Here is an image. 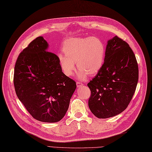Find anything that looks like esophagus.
Segmentation results:
<instances>
[{
    "mask_svg": "<svg viewBox=\"0 0 152 152\" xmlns=\"http://www.w3.org/2000/svg\"><path fill=\"white\" fill-rule=\"evenodd\" d=\"M76 85H77V87L79 88V87H80L81 86H82L83 84L81 83L80 82H76Z\"/></svg>",
    "mask_w": 152,
    "mask_h": 152,
    "instance_id": "obj_1",
    "label": "esophagus"
}]
</instances>
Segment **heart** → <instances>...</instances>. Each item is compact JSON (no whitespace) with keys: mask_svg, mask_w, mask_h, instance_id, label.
<instances>
[{"mask_svg":"<svg viewBox=\"0 0 152 152\" xmlns=\"http://www.w3.org/2000/svg\"><path fill=\"white\" fill-rule=\"evenodd\" d=\"M65 54H58L60 67L66 76H71L75 71V63L79 69L77 77L84 80L88 75L93 76L102 69L105 56V45L100 38H71L63 45Z\"/></svg>","mask_w":152,"mask_h":152,"instance_id":"obj_1","label":"heart"}]
</instances>
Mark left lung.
Wrapping results in <instances>:
<instances>
[{
    "instance_id": "left-lung-1",
    "label": "left lung",
    "mask_w": 152,
    "mask_h": 152,
    "mask_svg": "<svg viewBox=\"0 0 152 152\" xmlns=\"http://www.w3.org/2000/svg\"><path fill=\"white\" fill-rule=\"evenodd\" d=\"M138 78L137 62L129 45L117 36L108 40L102 67L87 84L92 113L100 119L121 113L134 94Z\"/></svg>"
}]
</instances>
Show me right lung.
<instances>
[{
  "label": "right lung",
  "instance_id": "right-lung-1",
  "mask_svg": "<svg viewBox=\"0 0 152 152\" xmlns=\"http://www.w3.org/2000/svg\"><path fill=\"white\" fill-rule=\"evenodd\" d=\"M48 43L37 37L19 54L15 66L14 86L19 100L35 119L58 122L65 116L76 84L62 72Z\"/></svg>",
  "mask_w": 152,
  "mask_h": 152
}]
</instances>
